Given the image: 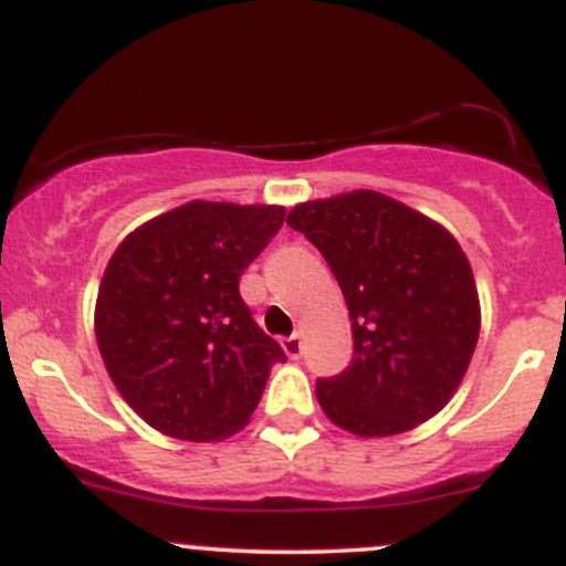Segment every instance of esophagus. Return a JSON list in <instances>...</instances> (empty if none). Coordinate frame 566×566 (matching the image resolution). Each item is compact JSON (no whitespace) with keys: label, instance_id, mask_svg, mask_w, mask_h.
I'll use <instances>...</instances> for the list:
<instances>
[{"label":"esophagus","instance_id":"obj_1","mask_svg":"<svg viewBox=\"0 0 566 566\" xmlns=\"http://www.w3.org/2000/svg\"><path fill=\"white\" fill-rule=\"evenodd\" d=\"M282 350L287 353L290 358H298L301 350H304V334L284 336V339H282Z\"/></svg>","mask_w":566,"mask_h":566}]
</instances>
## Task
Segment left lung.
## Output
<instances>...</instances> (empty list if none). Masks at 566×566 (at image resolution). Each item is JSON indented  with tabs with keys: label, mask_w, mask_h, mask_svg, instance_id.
I'll use <instances>...</instances> for the list:
<instances>
[{
	"label": "left lung",
	"mask_w": 566,
	"mask_h": 566,
	"mask_svg": "<svg viewBox=\"0 0 566 566\" xmlns=\"http://www.w3.org/2000/svg\"><path fill=\"white\" fill-rule=\"evenodd\" d=\"M287 224L319 249L350 312L353 361L317 380L323 413L358 438H389L447 408L482 325L458 238L369 188L295 205Z\"/></svg>",
	"instance_id": "8db88e82"
}]
</instances>
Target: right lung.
I'll return each instance as SVG.
<instances>
[{"label":"right lung","instance_id":"obj_1","mask_svg":"<svg viewBox=\"0 0 566 566\" xmlns=\"http://www.w3.org/2000/svg\"><path fill=\"white\" fill-rule=\"evenodd\" d=\"M282 224V205L191 199L114 249L95 339L112 384L153 430L208 443L249 424L284 350L256 328L238 279Z\"/></svg>","mask_w":566,"mask_h":566}]
</instances>
